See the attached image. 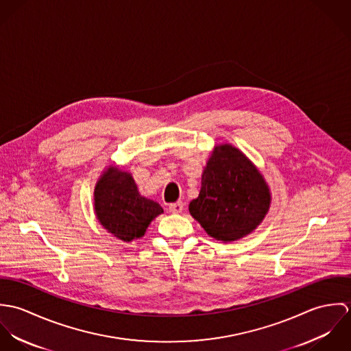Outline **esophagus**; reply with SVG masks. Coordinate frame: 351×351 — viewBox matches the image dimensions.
Segmentation results:
<instances>
[{"label": "esophagus", "instance_id": "esophagus-1", "mask_svg": "<svg viewBox=\"0 0 351 351\" xmlns=\"http://www.w3.org/2000/svg\"><path fill=\"white\" fill-rule=\"evenodd\" d=\"M184 209V202L182 201H177V202H173L169 205V210L171 213H181Z\"/></svg>", "mask_w": 351, "mask_h": 351}]
</instances>
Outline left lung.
<instances>
[{
  "instance_id": "8db88e82",
  "label": "left lung",
  "mask_w": 351,
  "mask_h": 351,
  "mask_svg": "<svg viewBox=\"0 0 351 351\" xmlns=\"http://www.w3.org/2000/svg\"><path fill=\"white\" fill-rule=\"evenodd\" d=\"M270 191L250 159L231 145L216 146L201 176L189 212L205 232L221 242L251 234L270 208Z\"/></svg>"
}]
</instances>
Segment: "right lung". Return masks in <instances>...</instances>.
<instances>
[{
    "label": "right lung",
    "instance_id": "obj_1",
    "mask_svg": "<svg viewBox=\"0 0 351 351\" xmlns=\"http://www.w3.org/2000/svg\"><path fill=\"white\" fill-rule=\"evenodd\" d=\"M95 210L101 226L114 238L131 242L142 238L160 213L156 201L143 197L128 171L109 166L95 188Z\"/></svg>",
    "mask_w": 351,
    "mask_h": 351
}]
</instances>
